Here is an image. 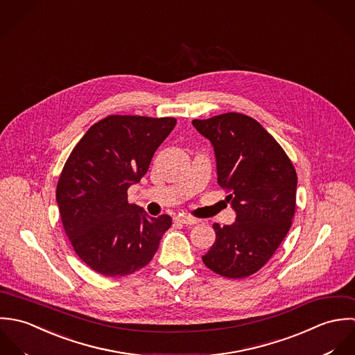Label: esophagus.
Listing matches in <instances>:
<instances>
[{"instance_id": "1", "label": "esophagus", "mask_w": 355, "mask_h": 355, "mask_svg": "<svg viewBox=\"0 0 355 355\" xmlns=\"http://www.w3.org/2000/svg\"><path fill=\"white\" fill-rule=\"evenodd\" d=\"M175 220H177V222H180V223H184V225H195V223H198V222H199L198 219L191 218V216H187V215L175 216Z\"/></svg>"}]
</instances>
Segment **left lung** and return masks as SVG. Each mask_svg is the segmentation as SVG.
<instances>
[{
    "label": "left lung",
    "mask_w": 355,
    "mask_h": 355,
    "mask_svg": "<svg viewBox=\"0 0 355 355\" xmlns=\"http://www.w3.org/2000/svg\"><path fill=\"white\" fill-rule=\"evenodd\" d=\"M192 125L213 145L216 181L236 213L232 225L214 223L215 241L202 259L219 276L248 277L272 258L291 227L296 171L279 142L250 116L229 112Z\"/></svg>",
    "instance_id": "8db88e82"
}]
</instances>
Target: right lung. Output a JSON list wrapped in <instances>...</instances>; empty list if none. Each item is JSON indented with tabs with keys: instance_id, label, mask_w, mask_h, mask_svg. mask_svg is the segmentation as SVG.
Returning <instances> with one entry per match:
<instances>
[{
	"instance_id": "add662e5",
	"label": "right lung",
	"mask_w": 355,
	"mask_h": 355,
	"mask_svg": "<svg viewBox=\"0 0 355 355\" xmlns=\"http://www.w3.org/2000/svg\"><path fill=\"white\" fill-rule=\"evenodd\" d=\"M174 118L110 115L94 123L72 149L58 182L56 202L76 255L94 272L128 276L146 266L171 216L152 218L129 205Z\"/></svg>"
}]
</instances>
